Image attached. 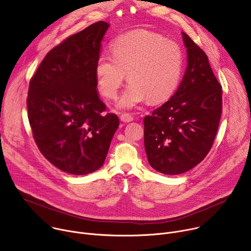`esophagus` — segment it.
<instances>
[{
	"label": "esophagus",
	"mask_w": 251,
	"mask_h": 251,
	"mask_svg": "<svg viewBox=\"0 0 251 251\" xmlns=\"http://www.w3.org/2000/svg\"><path fill=\"white\" fill-rule=\"evenodd\" d=\"M120 119H121L122 122H125V123H128V122H131V121L134 120L133 116L130 115L129 113H122L120 115Z\"/></svg>",
	"instance_id": "obj_1"
}]
</instances>
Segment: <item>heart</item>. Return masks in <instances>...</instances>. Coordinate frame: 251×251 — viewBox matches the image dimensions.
Segmentation results:
<instances>
[{
    "label": "heart",
    "mask_w": 251,
    "mask_h": 251,
    "mask_svg": "<svg viewBox=\"0 0 251 251\" xmlns=\"http://www.w3.org/2000/svg\"><path fill=\"white\" fill-rule=\"evenodd\" d=\"M112 53L98 57L95 75L102 95L113 99L127 74L130 83L117 102L119 108L130 109L147 100L160 103L180 82L182 50L160 33L146 29L123 33L113 42Z\"/></svg>",
    "instance_id": "obj_1"
}]
</instances>
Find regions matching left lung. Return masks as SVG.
<instances>
[{
  "label": "left lung",
  "instance_id": "left-lung-1",
  "mask_svg": "<svg viewBox=\"0 0 251 251\" xmlns=\"http://www.w3.org/2000/svg\"><path fill=\"white\" fill-rule=\"evenodd\" d=\"M188 66L175 94L144 118V145L153 169L183 174L201 163L216 138L223 109L222 85L204 51L185 32Z\"/></svg>",
  "mask_w": 251,
  "mask_h": 251
}]
</instances>
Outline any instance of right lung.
<instances>
[{
    "label": "right lung",
    "mask_w": 251,
    "mask_h": 251,
    "mask_svg": "<svg viewBox=\"0 0 251 251\" xmlns=\"http://www.w3.org/2000/svg\"><path fill=\"white\" fill-rule=\"evenodd\" d=\"M109 24L100 21L53 48L31 77L27 117L41 153L73 175L102 167L119 126L113 113L103 114L95 65Z\"/></svg>",
    "instance_id": "right-lung-1"
}]
</instances>
